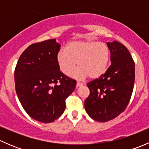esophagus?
Returning a JSON list of instances; mask_svg holds the SVG:
<instances>
[{
    "mask_svg": "<svg viewBox=\"0 0 149 149\" xmlns=\"http://www.w3.org/2000/svg\"><path fill=\"white\" fill-rule=\"evenodd\" d=\"M82 86H84V84H83V83H80V82H77V84H76V86H77V87Z\"/></svg>",
    "mask_w": 149,
    "mask_h": 149,
    "instance_id": "34e87169",
    "label": "esophagus"
}]
</instances>
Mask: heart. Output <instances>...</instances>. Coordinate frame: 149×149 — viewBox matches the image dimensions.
<instances>
[{
    "mask_svg": "<svg viewBox=\"0 0 149 149\" xmlns=\"http://www.w3.org/2000/svg\"><path fill=\"white\" fill-rule=\"evenodd\" d=\"M110 50L105 43L96 40H74L66 45V49L58 52L56 61L63 73L68 75L77 64L79 68L70 73L76 79H98L107 70Z\"/></svg>",
    "mask_w": 149,
    "mask_h": 149,
    "instance_id": "heart-1",
    "label": "heart"
}]
</instances>
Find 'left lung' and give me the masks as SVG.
Masks as SVG:
<instances>
[{
    "mask_svg": "<svg viewBox=\"0 0 149 149\" xmlns=\"http://www.w3.org/2000/svg\"><path fill=\"white\" fill-rule=\"evenodd\" d=\"M111 65L102 76L87 84L90 94L84 102L88 115L98 122L118 117L128 104L135 82V63L128 49L117 41L107 42Z\"/></svg>",
    "mask_w": 149,
    "mask_h": 149,
    "instance_id": "1",
    "label": "left lung"
}]
</instances>
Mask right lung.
Segmentation results:
<instances>
[{"label": "right lung", "instance_id": "right-lung-1", "mask_svg": "<svg viewBox=\"0 0 149 149\" xmlns=\"http://www.w3.org/2000/svg\"><path fill=\"white\" fill-rule=\"evenodd\" d=\"M60 48L55 39L31 45L15 69L19 101L31 118L43 123H52L63 113L65 99L76 88V81L60 71L56 61Z\"/></svg>", "mask_w": 149, "mask_h": 149}]
</instances>
